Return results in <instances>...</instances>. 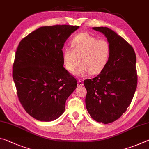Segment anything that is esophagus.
Returning a JSON list of instances; mask_svg holds the SVG:
<instances>
[{
  "mask_svg": "<svg viewBox=\"0 0 149 149\" xmlns=\"http://www.w3.org/2000/svg\"><path fill=\"white\" fill-rule=\"evenodd\" d=\"M77 84H78V86H79V87L84 86V83L82 82V81H78Z\"/></svg>",
  "mask_w": 149,
  "mask_h": 149,
  "instance_id": "esophagus-1",
  "label": "esophagus"
}]
</instances>
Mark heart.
<instances>
[{"label": "heart", "instance_id": "obj_1", "mask_svg": "<svg viewBox=\"0 0 149 149\" xmlns=\"http://www.w3.org/2000/svg\"><path fill=\"white\" fill-rule=\"evenodd\" d=\"M72 49L65 48L62 52L64 68L77 77H83L90 74L99 75L108 64L111 56V46L107 40L99 39L89 33L77 35L71 41Z\"/></svg>", "mask_w": 149, "mask_h": 149}]
</instances>
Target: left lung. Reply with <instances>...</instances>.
Listing matches in <instances>:
<instances>
[{"mask_svg": "<svg viewBox=\"0 0 149 149\" xmlns=\"http://www.w3.org/2000/svg\"><path fill=\"white\" fill-rule=\"evenodd\" d=\"M111 46L108 64L101 74L84 81L85 104L93 120L104 124L118 120L130 105L137 85L136 55L133 47L110 28L93 27Z\"/></svg>", "mask_w": 149, "mask_h": 149, "instance_id": "obj_1", "label": "left lung"}]
</instances>
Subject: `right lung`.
<instances>
[{"mask_svg": "<svg viewBox=\"0 0 149 149\" xmlns=\"http://www.w3.org/2000/svg\"><path fill=\"white\" fill-rule=\"evenodd\" d=\"M79 28L68 25L41 27L19 42L12 76L20 102L35 119L51 122L58 118L76 89V79L64 68L62 49Z\"/></svg>", "mask_w": 149, "mask_h": 149, "instance_id": "right-lung-1", "label": "right lung"}]
</instances>
